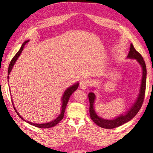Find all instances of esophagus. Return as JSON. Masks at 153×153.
Masks as SVG:
<instances>
[{"label":"esophagus","instance_id":"esophagus-1","mask_svg":"<svg viewBox=\"0 0 153 153\" xmlns=\"http://www.w3.org/2000/svg\"><path fill=\"white\" fill-rule=\"evenodd\" d=\"M90 85V81L87 79H83V80H81L80 84V88L82 90H85Z\"/></svg>","mask_w":153,"mask_h":153}]
</instances>
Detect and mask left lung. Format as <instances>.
<instances>
[{"mask_svg":"<svg viewBox=\"0 0 153 153\" xmlns=\"http://www.w3.org/2000/svg\"><path fill=\"white\" fill-rule=\"evenodd\" d=\"M127 59H135L142 68V78H141V83L140 90H139L138 95L137 97L136 100L135 101L133 105L131 106L128 111L124 114H120L118 117H115L112 119H103L101 117L97 115L94 110V102H95L96 95L94 92H90L88 94L89 100H90V116L91 119L96 123L98 126L102 127L104 128L111 129L114 128L116 127H119L120 126L124 124L128 121H131L133 117L136 116L139 110L142 107L143 102L145 97V92H146V76H147V70L146 65L145 63L143 58L142 56L135 49L134 46L132 44H131L130 51L127 56ZM92 89H94L92 88Z\"/></svg>","mask_w":153,"mask_h":153,"instance_id":"1","label":"left lung"}]
</instances>
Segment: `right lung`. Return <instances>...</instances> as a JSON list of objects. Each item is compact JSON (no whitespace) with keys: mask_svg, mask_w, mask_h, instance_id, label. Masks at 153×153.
<instances>
[{"mask_svg":"<svg viewBox=\"0 0 153 153\" xmlns=\"http://www.w3.org/2000/svg\"><path fill=\"white\" fill-rule=\"evenodd\" d=\"M29 42H30V40H27V41H25L24 43L22 44V46H21L20 49L19 50V51L17 52L16 54H15V56L14 57H13L12 61H10V63L9 68H8V71H7V75H8V76H7V79H9V74L10 73L11 71H12L13 68V66H14L15 63L17 61V59H18L19 56H20V55L21 54V53H22V51L23 49H24L25 46L26 45V44H27ZM78 86H79V82H76V83H75V84H73L71 86L69 87V88H68L66 90L64 91V92H63V94L62 95V97H61V103H62V104H61V113H60V114L58 116V117L56 118L55 119L53 120V121H50V122L42 123H36L30 122V121H28L27 120H25V119H23L22 117H21L20 114H19L18 111H17V110L16 109V108H15V105H14V103H13V101L12 100L13 104V107H14V109L15 110V111H16V113L17 114V115H18L19 117H20V119H22L23 121H25V122L30 123V124L34 126L38 127V128H51V127H53V126H54L56 125L58 123H59V121H61V120L63 119V116H64L65 109V108H66L69 99H70L71 94H72L73 92H74L75 91L77 90V89H78Z\"/></svg>","mask_w":153,"mask_h":153,"instance_id":"right-lung-1","label":"right lung"}]
</instances>
